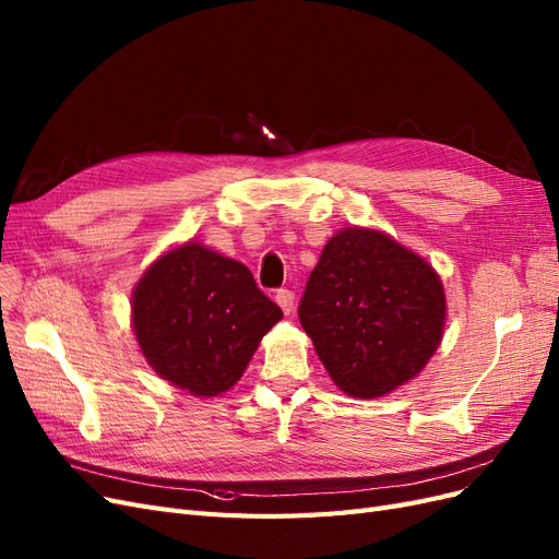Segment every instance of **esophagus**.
I'll use <instances>...</instances> for the list:
<instances>
[{
  "label": "esophagus",
  "instance_id": "esophagus-1",
  "mask_svg": "<svg viewBox=\"0 0 559 559\" xmlns=\"http://www.w3.org/2000/svg\"><path fill=\"white\" fill-rule=\"evenodd\" d=\"M294 292H289V289H280L277 294H275V300H277V306L284 310V314H292L294 312Z\"/></svg>",
  "mask_w": 559,
  "mask_h": 559
}]
</instances>
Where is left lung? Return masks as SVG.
<instances>
[{"mask_svg":"<svg viewBox=\"0 0 559 559\" xmlns=\"http://www.w3.org/2000/svg\"><path fill=\"white\" fill-rule=\"evenodd\" d=\"M436 270L389 235L343 228L321 249L298 306L300 326L345 394L378 399L413 380L443 341Z\"/></svg>","mask_w":559,"mask_h":559,"instance_id":"8db88e82","label":"left lung"}]
</instances>
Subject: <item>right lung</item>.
I'll return each mask as SVG.
<instances>
[{
  "mask_svg": "<svg viewBox=\"0 0 559 559\" xmlns=\"http://www.w3.org/2000/svg\"><path fill=\"white\" fill-rule=\"evenodd\" d=\"M280 319L247 265L193 240L165 251L132 292L144 359L193 396L228 392Z\"/></svg>",
  "mask_w": 559,
  "mask_h": 559,
  "instance_id": "obj_1",
  "label": "right lung"
}]
</instances>
